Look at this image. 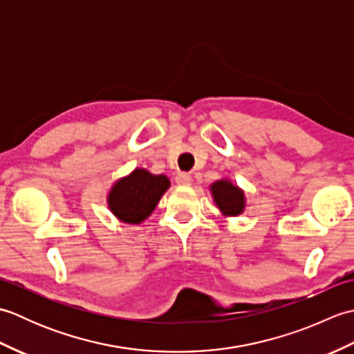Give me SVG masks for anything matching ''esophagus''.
I'll return each instance as SVG.
<instances>
[{"label": "esophagus", "mask_w": 354, "mask_h": 354, "mask_svg": "<svg viewBox=\"0 0 354 354\" xmlns=\"http://www.w3.org/2000/svg\"><path fill=\"white\" fill-rule=\"evenodd\" d=\"M175 181H176V184H179V185H189V184L192 183V176L189 175V173L181 171V173H178V175H176Z\"/></svg>", "instance_id": "34e87169"}]
</instances>
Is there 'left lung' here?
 Masks as SVG:
<instances>
[{
  "instance_id": "1",
  "label": "left lung",
  "mask_w": 354,
  "mask_h": 354,
  "mask_svg": "<svg viewBox=\"0 0 354 354\" xmlns=\"http://www.w3.org/2000/svg\"><path fill=\"white\" fill-rule=\"evenodd\" d=\"M214 202L225 216H237L243 212L245 196L239 187L232 185L227 179L217 181L212 185Z\"/></svg>"
}]
</instances>
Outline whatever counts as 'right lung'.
<instances>
[{"instance_id": "add662e5", "label": "right lung", "mask_w": 354, "mask_h": 354, "mask_svg": "<svg viewBox=\"0 0 354 354\" xmlns=\"http://www.w3.org/2000/svg\"><path fill=\"white\" fill-rule=\"evenodd\" d=\"M169 185L167 176L152 175L145 169L133 170L112 187L108 196L111 212L126 223H140L153 212Z\"/></svg>"}]
</instances>
